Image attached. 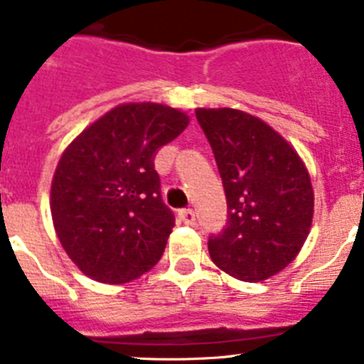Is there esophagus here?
Wrapping results in <instances>:
<instances>
[{
    "label": "esophagus",
    "mask_w": 364,
    "mask_h": 364,
    "mask_svg": "<svg viewBox=\"0 0 364 364\" xmlns=\"http://www.w3.org/2000/svg\"><path fill=\"white\" fill-rule=\"evenodd\" d=\"M178 218H180V222H184V224H188V226H191V224H195V211L193 210H180L178 211Z\"/></svg>",
    "instance_id": "obj_1"
}]
</instances>
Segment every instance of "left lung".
<instances>
[{
	"instance_id": "8db88e82",
	"label": "left lung",
	"mask_w": 364,
	"mask_h": 364,
	"mask_svg": "<svg viewBox=\"0 0 364 364\" xmlns=\"http://www.w3.org/2000/svg\"><path fill=\"white\" fill-rule=\"evenodd\" d=\"M228 200L226 228L208 240L231 277L260 282L301 252L314 218V189L297 151L266 122L237 109H197Z\"/></svg>"
}]
</instances>
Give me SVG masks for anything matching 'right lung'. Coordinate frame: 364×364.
I'll return each mask as SVG.
<instances>
[{
	"mask_svg": "<svg viewBox=\"0 0 364 364\" xmlns=\"http://www.w3.org/2000/svg\"><path fill=\"white\" fill-rule=\"evenodd\" d=\"M162 104H124L74 138L58 162L50 213L63 250L87 277L124 284L149 272L175 226L154 154L188 127Z\"/></svg>",
	"mask_w": 364,
	"mask_h": 364,
	"instance_id": "obj_1",
	"label": "right lung"
}]
</instances>
